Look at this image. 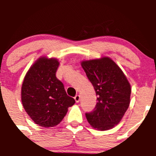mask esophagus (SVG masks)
Returning a JSON list of instances; mask_svg holds the SVG:
<instances>
[{"mask_svg":"<svg viewBox=\"0 0 156 156\" xmlns=\"http://www.w3.org/2000/svg\"><path fill=\"white\" fill-rule=\"evenodd\" d=\"M75 100L76 103H78L80 101V96L79 95H76L75 97Z\"/></svg>","mask_w":156,"mask_h":156,"instance_id":"esophagus-1","label":"esophagus"}]
</instances>
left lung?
<instances>
[{
  "instance_id": "1",
  "label": "left lung",
  "mask_w": 156,
  "mask_h": 156,
  "mask_svg": "<svg viewBox=\"0 0 156 156\" xmlns=\"http://www.w3.org/2000/svg\"><path fill=\"white\" fill-rule=\"evenodd\" d=\"M94 86L97 103L86 113L88 123L99 130H110L122 121L130 102L131 88L120 67L108 56L81 62Z\"/></svg>"
}]
</instances>
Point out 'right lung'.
I'll return each mask as SVG.
<instances>
[{
    "label": "right lung",
    "instance_id": "right-lung-1",
    "mask_svg": "<svg viewBox=\"0 0 156 156\" xmlns=\"http://www.w3.org/2000/svg\"><path fill=\"white\" fill-rule=\"evenodd\" d=\"M59 62L56 58L41 56L26 74L21 88L25 110L39 126L52 127L59 125L75 104L63 84L56 77Z\"/></svg>",
    "mask_w": 156,
    "mask_h": 156
}]
</instances>
